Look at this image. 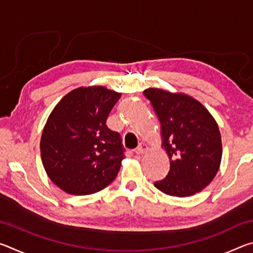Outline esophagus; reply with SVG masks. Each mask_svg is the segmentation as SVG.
Returning a JSON list of instances; mask_svg holds the SVG:
<instances>
[{"label": "esophagus", "instance_id": "obj_1", "mask_svg": "<svg viewBox=\"0 0 253 253\" xmlns=\"http://www.w3.org/2000/svg\"><path fill=\"white\" fill-rule=\"evenodd\" d=\"M148 149H149V147L147 146L146 144L140 143V144L138 145V147L136 148L135 153H136V154H138V155H143V154H145V153H147V152H148Z\"/></svg>", "mask_w": 253, "mask_h": 253}]
</instances>
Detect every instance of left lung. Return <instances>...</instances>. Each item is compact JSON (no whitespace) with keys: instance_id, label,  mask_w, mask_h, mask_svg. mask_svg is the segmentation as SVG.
Returning <instances> with one entry per match:
<instances>
[{"instance_id":"obj_1","label":"left lung","mask_w":253,"mask_h":253,"mask_svg":"<svg viewBox=\"0 0 253 253\" xmlns=\"http://www.w3.org/2000/svg\"><path fill=\"white\" fill-rule=\"evenodd\" d=\"M143 93L161 123L162 147L170 164L168 176L154 185L177 198L199 193L220 169L222 140L217 123L199 100L186 93L157 88Z\"/></svg>"}]
</instances>
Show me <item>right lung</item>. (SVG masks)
<instances>
[{
    "label": "right lung",
    "mask_w": 253,
    "mask_h": 253,
    "mask_svg": "<svg viewBox=\"0 0 253 253\" xmlns=\"http://www.w3.org/2000/svg\"><path fill=\"white\" fill-rule=\"evenodd\" d=\"M121 96L102 85L79 87L51 111L41 136V160L49 178L66 193H97L116 178L124 147L106 122Z\"/></svg>",
    "instance_id": "add662e5"
}]
</instances>
